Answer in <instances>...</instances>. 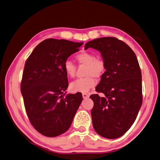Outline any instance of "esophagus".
<instances>
[{"instance_id": "obj_1", "label": "esophagus", "mask_w": 160, "mask_h": 160, "mask_svg": "<svg viewBox=\"0 0 160 160\" xmlns=\"http://www.w3.org/2000/svg\"><path fill=\"white\" fill-rule=\"evenodd\" d=\"M82 96H83V99H86V98L89 97V95L87 94V93L83 92V93H82Z\"/></svg>"}]
</instances>
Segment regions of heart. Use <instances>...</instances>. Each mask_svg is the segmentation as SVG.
<instances>
[{
	"label": "heart",
	"instance_id": "b5f03b06",
	"mask_svg": "<svg viewBox=\"0 0 160 160\" xmlns=\"http://www.w3.org/2000/svg\"><path fill=\"white\" fill-rule=\"evenodd\" d=\"M76 60L79 64L86 65L84 75L86 77L72 82L70 88L73 92H86L95 86V77L99 79L104 74L105 62L102 59L96 58L94 53L86 52L78 54ZM63 69L68 77L73 78L75 76L76 68L72 61L67 60L63 65Z\"/></svg>",
	"mask_w": 160,
	"mask_h": 160
}]
</instances>
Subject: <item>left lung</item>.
Returning <instances> with one entry per match:
<instances>
[{
    "instance_id": "8db88e82",
    "label": "left lung",
    "mask_w": 160,
    "mask_h": 160,
    "mask_svg": "<svg viewBox=\"0 0 160 160\" xmlns=\"http://www.w3.org/2000/svg\"><path fill=\"white\" fill-rule=\"evenodd\" d=\"M101 53L105 62L104 74L95 90L104 94L90 96L95 132L107 138L122 136L133 125L142 104V79L138 60L127 44L116 38H100L89 41L85 49Z\"/></svg>"
}]
</instances>
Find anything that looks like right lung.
Returning <instances> with one entry per match:
<instances>
[{
  "mask_svg": "<svg viewBox=\"0 0 160 160\" xmlns=\"http://www.w3.org/2000/svg\"><path fill=\"white\" fill-rule=\"evenodd\" d=\"M83 42L47 39L26 60L21 92L30 122L44 136L54 137L68 130L83 100L82 94H66L64 62Z\"/></svg>",
  "mask_w": 160,
  "mask_h": 160,
  "instance_id": "add662e5",
  "label": "right lung"
}]
</instances>
